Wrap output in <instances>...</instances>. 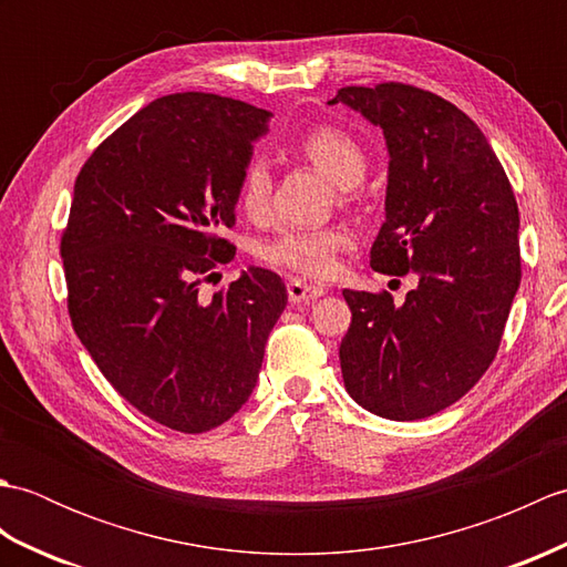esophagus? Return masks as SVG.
<instances>
[{"label": "esophagus", "instance_id": "34e87169", "mask_svg": "<svg viewBox=\"0 0 567 567\" xmlns=\"http://www.w3.org/2000/svg\"><path fill=\"white\" fill-rule=\"evenodd\" d=\"M327 292V287H319V285H307L305 280H290L287 282V295H290V302L299 305V302H311V299L321 297Z\"/></svg>", "mask_w": 567, "mask_h": 567}]
</instances>
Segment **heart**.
Masks as SVG:
<instances>
[{"label": "heart", "instance_id": "heart-1", "mask_svg": "<svg viewBox=\"0 0 567 567\" xmlns=\"http://www.w3.org/2000/svg\"><path fill=\"white\" fill-rule=\"evenodd\" d=\"M295 151L327 175L331 183L353 195L355 185L363 183L368 173V153L355 136L339 126H311L295 141ZM272 175L270 167L258 155L244 165L238 179V207L250 219H262L270 207ZM341 228H287L270 244H265L260 256L277 268L307 277H329L336 270L339 250L346 246Z\"/></svg>", "mask_w": 567, "mask_h": 567}]
</instances>
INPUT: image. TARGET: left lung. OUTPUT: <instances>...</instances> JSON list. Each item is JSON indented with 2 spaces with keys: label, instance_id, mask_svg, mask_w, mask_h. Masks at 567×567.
<instances>
[{
  "label": "left lung",
  "instance_id": "obj_1",
  "mask_svg": "<svg viewBox=\"0 0 567 567\" xmlns=\"http://www.w3.org/2000/svg\"><path fill=\"white\" fill-rule=\"evenodd\" d=\"M339 102L380 126L390 151L370 268L419 280L404 305L343 290L353 311L339 348L343 382L372 414L426 419L461 400L497 355L522 282L519 207L485 134L449 100L382 82L341 87L329 104Z\"/></svg>",
  "mask_w": 567,
  "mask_h": 567
}]
</instances>
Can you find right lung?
Wrapping results in <instances>:
<instances>
[{
  "instance_id": "1",
  "label": "right lung",
  "mask_w": 567,
  "mask_h": 567,
  "mask_svg": "<svg viewBox=\"0 0 567 567\" xmlns=\"http://www.w3.org/2000/svg\"><path fill=\"white\" fill-rule=\"evenodd\" d=\"M270 112L179 92L104 138L75 179L60 238L72 329L102 375L141 414L204 433L256 388L287 305L280 275L248 268L199 299L234 258L238 179Z\"/></svg>"
}]
</instances>
